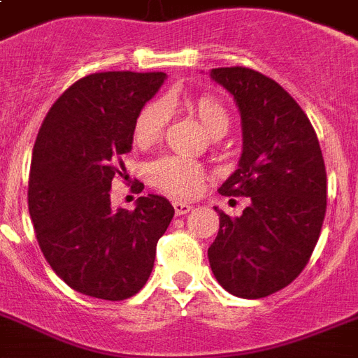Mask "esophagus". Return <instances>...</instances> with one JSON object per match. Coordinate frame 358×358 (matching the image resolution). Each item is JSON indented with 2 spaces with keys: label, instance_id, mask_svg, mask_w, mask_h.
Wrapping results in <instances>:
<instances>
[{
  "label": "esophagus",
  "instance_id": "obj_1",
  "mask_svg": "<svg viewBox=\"0 0 358 358\" xmlns=\"http://www.w3.org/2000/svg\"><path fill=\"white\" fill-rule=\"evenodd\" d=\"M173 206H174V214H176V215L187 214V212H189V210L193 208V206H191L189 203H182V201H174Z\"/></svg>",
  "mask_w": 358,
  "mask_h": 358
}]
</instances>
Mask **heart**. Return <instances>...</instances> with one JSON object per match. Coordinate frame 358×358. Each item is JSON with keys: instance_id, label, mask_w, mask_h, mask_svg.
<instances>
[{"instance_id": "b5f03b06", "label": "heart", "mask_w": 358, "mask_h": 358, "mask_svg": "<svg viewBox=\"0 0 358 358\" xmlns=\"http://www.w3.org/2000/svg\"><path fill=\"white\" fill-rule=\"evenodd\" d=\"M199 122L210 135H223L229 127L227 110L212 97H199L193 105ZM169 101H152L144 106L133 129V141L136 146L146 148L157 143L169 122ZM150 180L157 189L173 197H193L204 184V169L180 155H167L150 165Z\"/></svg>"}]
</instances>
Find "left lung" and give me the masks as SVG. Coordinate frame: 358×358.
Here are the masks:
<instances>
[{
	"instance_id": "1",
	"label": "left lung",
	"mask_w": 358,
	"mask_h": 358,
	"mask_svg": "<svg viewBox=\"0 0 358 358\" xmlns=\"http://www.w3.org/2000/svg\"><path fill=\"white\" fill-rule=\"evenodd\" d=\"M210 78L233 95L242 120L238 169L220 193L252 199L238 217L215 206L210 268L231 294L263 299L287 287L317 244L327 210L323 154L304 110L278 82L248 67L212 69Z\"/></svg>"
}]
</instances>
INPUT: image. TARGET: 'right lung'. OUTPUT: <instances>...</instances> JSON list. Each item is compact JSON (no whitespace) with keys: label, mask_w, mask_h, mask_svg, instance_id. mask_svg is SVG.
Returning a JSON list of instances; mask_svg holds the SVG:
<instances>
[{"label":"right lung","mask_w":358,"mask_h":358,"mask_svg":"<svg viewBox=\"0 0 358 358\" xmlns=\"http://www.w3.org/2000/svg\"><path fill=\"white\" fill-rule=\"evenodd\" d=\"M165 73L108 71L76 80L52 105L35 141L27 206L52 270L71 289L103 300L133 296L148 282L157 240L174 208L161 195L114 210L110 187L133 148L143 106Z\"/></svg>","instance_id":"obj_1"}]
</instances>
